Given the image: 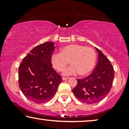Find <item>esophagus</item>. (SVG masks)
Instances as JSON below:
<instances>
[{
  "label": "esophagus",
  "mask_w": 129,
  "mask_h": 129,
  "mask_svg": "<svg viewBox=\"0 0 129 129\" xmlns=\"http://www.w3.org/2000/svg\"><path fill=\"white\" fill-rule=\"evenodd\" d=\"M69 78L68 77H62V80H68Z\"/></svg>",
  "instance_id": "1"
}]
</instances>
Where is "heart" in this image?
<instances>
[{"label": "heart", "instance_id": "b5f03b06", "mask_svg": "<svg viewBox=\"0 0 129 129\" xmlns=\"http://www.w3.org/2000/svg\"><path fill=\"white\" fill-rule=\"evenodd\" d=\"M96 59V53L92 48L77 44L66 46L61 53H54L51 57L53 66L58 72L63 71L70 61L72 65L64 69V76L89 75L94 68Z\"/></svg>", "mask_w": 129, "mask_h": 129}]
</instances>
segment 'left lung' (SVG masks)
<instances>
[{"label":"left lung","instance_id":"obj_1","mask_svg":"<svg viewBox=\"0 0 129 129\" xmlns=\"http://www.w3.org/2000/svg\"><path fill=\"white\" fill-rule=\"evenodd\" d=\"M96 48L98 53V64L89 76L77 79V86L73 93L77 99L87 104H94L103 99L110 92L114 77L110 61Z\"/></svg>","mask_w":129,"mask_h":129}]
</instances>
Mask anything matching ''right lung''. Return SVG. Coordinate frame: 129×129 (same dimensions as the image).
<instances>
[{
	"label": "right lung",
	"instance_id": "obj_1",
	"mask_svg": "<svg viewBox=\"0 0 129 129\" xmlns=\"http://www.w3.org/2000/svg\"><path fill=\"white\" fill-rule=\"evenodd\" d=\"M54 49L53 42L40 44L30 50L19 66V87L28 99L36 103L49 101L62 82L51 63Z\"/></svg>",
	"mask_w": 129,
	"mask_h": 129
}]
</instances>
